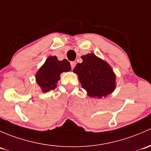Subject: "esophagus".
Listing matches in <instances>:
<instances>
[{"label":"esophagus","mask_w":151,"mask_h":151,"mask_svg":"<svg viewBox=\"0 0 151 151\" xmlns=\"http://www.w3.org/2000/svg\"><path fill=\"white\" fill-rule=\"evenodd\" d=\"M76 62H71L70 63V65H71V68H72V69H73L74 68H75L76 67Z\"/></svg>","instance_id":"34e87169"}]
</instances>
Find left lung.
Returning a JSON list of instances; mask_svg holds the SVG:
<instances>
[{
  "mask_svg": "<svg viewBox=\"0 0 151 151\" xmlns=\"http://www.w3.org/2000/svg\"><path fill=\"white\" fill-rule=\"evenodd\" d=\"M81 58L83 62L78 63L73 71L78 75L87 95L101 99L113 92L116 76L110 65L93 53L83 55Z\"/></svg>",
  "mask_w": 151,
  "mask_h": 151,
  "instance_id": "obj_1",
  "label": "left lung"
}]
</instances>
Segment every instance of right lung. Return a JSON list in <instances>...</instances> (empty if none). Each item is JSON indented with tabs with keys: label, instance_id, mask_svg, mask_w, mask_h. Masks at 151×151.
Returning <instances> with one entry per match:
<instances>
[{
	"label": "right lung",
	"instance_id": "1",
	"mask_svg": "<svg viewBox=\"0 0 151 151\" xmlns=\"http://www.w3.org/2000/svg\"><path fill=\"white\" fill-rule=\"evenodd\" d=\"M71 70L70 64L67 60H57L56 56H50L35 74V81L43 93L48 92L57 87L60 75Z\"/></svg>",
	"mask_w": 151,
	"mask_h": 151
}]
</instances>
